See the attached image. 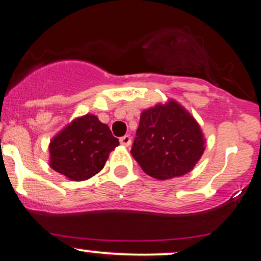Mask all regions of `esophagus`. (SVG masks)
Masks as SVG:
<instances>
[{"label": "esophagus", "mask_w": 261, "mask_h": 261, "mask_svg": "<svg viewBox=\"0 0 261 261\" xmlns=\"http://www.w3.org/2000/svg\"><path fill=\"white\" fill-rule=\"evenodd\" d=\"M120 143H121V145H123V146H129L132 144V138L129 136L121 137L120 138Z\"/></svg>", "instance_id": "obj_1"}]
</instances>
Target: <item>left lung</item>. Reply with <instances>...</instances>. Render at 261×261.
Segmentation results:
<instances>
[{
    "label": "left lung",
    "instance_id": "left-lung-1",
    "mask_svg": "<svg viewBox=\"0 0 261 261\" xmlns=\"http://www.w3.org/2000/svg\"><path fill=\"white\" fill-rule=\"evenodd\" d=\"M203 151L201 127L175 100L141 112L130 153L147 175L159 180L184 175Z\"/></svg>",
    "mask_w": 261,
    "mask_h": 261
}]
</instances>
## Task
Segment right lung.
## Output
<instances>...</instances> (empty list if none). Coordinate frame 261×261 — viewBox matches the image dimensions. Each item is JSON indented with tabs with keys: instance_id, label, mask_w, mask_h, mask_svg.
I'll use <instances>...</instances> for the list:
<instances>
[{
	"instance_id": "obj_1",
	"label": "right lung",
	"mask_w": 261,
	"mask_h": 261,
	"mask_svg": "<svg viewBox=\"0 0 261 261\" xmlns=\"http://www.w3.org/2000/svg\"><path fill=\"white\" fill-rule=\"evenodd\" d=\"M118 145L108 124L94 115L75 118L50 140V168L73 181L87 180L104 168L109 153Z\"/></svg>"
}]
</instances>
